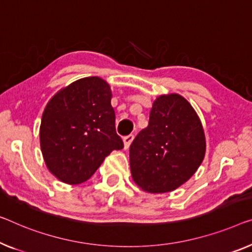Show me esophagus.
<instances>
[{"mask_svg":"<svg viewBox=\"0 0 252 252\" xmlns=\"http://www.w3.org/2000/svg\"><path fill=\"white\" fill-rule=\"evenodd\" d=\"M133 134H129V136H126L123 137V144H125V149H127L130 147L131 142L133 140Z\"/></svg>","mask_w":252,"mask_h":252,"instance_id":"34e87169","label":"esophagus"}]
</instances>
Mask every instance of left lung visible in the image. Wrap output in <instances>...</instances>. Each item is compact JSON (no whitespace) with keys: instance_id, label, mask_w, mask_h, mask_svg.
<instances>
[{"instance_id":"left-lung-1","label":"left lung","mask_w":252,"mask_h":252,"mask_svg":"<svg viewBox=\"0 0 252 252\" xmlns=\"http://www.w3.org/2000/svg\"><path fill=\"white\" fill-rule=\"evenodd\" d=\"M205 153L204 127L194 108L179 94L160 95L148 126L130 146L131 176L146 192H170L196 173Z\"/></svg>"}]
</instances>
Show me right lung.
I'll use <instances>...</instances> for the list:
<instances>
[{
    "mask_svg": "<svg viewBox=\"0 0 252 252\" xmlns=\"http://www.w3.org/2000/svg\"><path fill=\"white\" fill-rule=\"evenodd\" d=\"M110 85L86 77L60 89L46 104L39 142L48 171L66 185H80L105 157L123 148L115 131Z\"/></svg>",
    "mask_w": 252,
    "mask_h": 252,
    "instance_id": "add662e5",
    "label": "right lung"
}]
</instances>
